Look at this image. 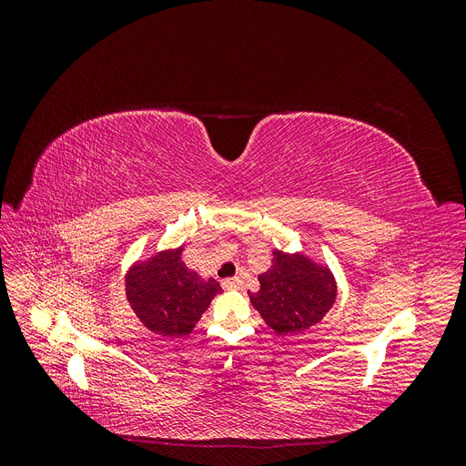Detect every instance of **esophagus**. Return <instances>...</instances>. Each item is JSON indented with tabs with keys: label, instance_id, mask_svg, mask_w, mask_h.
<instances>
[{
	"label": "esophagus",
	"instance_id": "1",
	"mask_svg": "<svg viewBox=\"0 0 466 466\" xmlns=\"http://www.w3.org/2000/svg\"><path fill=\"white\" fill-rule=\"evenodd\" d=\"M243 279L241 278H228L223 279V289H241Z\"/></svg>",
	"mask_w": 466,
	"mask_h": 466
}]
</instances>
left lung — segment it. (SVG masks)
Returning <instances> with one entry per match:
<instances>
[{
	"mask_svg": "<svg viewBox=\"0 0 466 466\" xmlns=\"http://www.w3.org/2000/svg\"><path fill=\"white\" fill-rule=\"evenodd\" d=\"M260 289L250 303L276 334H303L320 322L336 299V279L327 266L301 252L274 250L272 266L258 276Z\"/></svg>",
	"mask_w": 466,
	"mask_h": 466,
	"instance_id": "8db88e82",
	"label": "left lung"
}]
</instances>
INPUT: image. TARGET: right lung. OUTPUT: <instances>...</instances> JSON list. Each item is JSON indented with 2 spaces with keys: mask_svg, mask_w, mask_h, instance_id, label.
<instances>
[{
  "mask_svg": "<svg viewBox=\"0 0 466 466\" xmlns=\"http://www.w3.org/2000/svg\"><path fill=\"white\" fill-rule=\"evenodd\" d=\"M218 293L219 281L200 278L182 262V247L136 262L126 274L132 311L147 330L163 338L190 334Z\"/></svg>",
  "mask_w": 466,
  "mask_h": 466,
  "instance_id": "add662e5",
  "label": "right lung"
}]
</instances>
